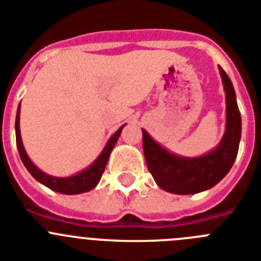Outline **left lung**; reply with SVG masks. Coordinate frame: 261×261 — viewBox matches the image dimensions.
I'll return each instance as SVG.
<instances>
[{"mask_svg": "<svg viewBox=\"0 0 261 261\" xmlns=\"http://www.w3.org/2000/svg\"><path fill=\"white\" fill-rule=\"evenodd\" d=\"M226 95V128L222 140L213 150L201 156H181L170 153L142 129L146 165L154 180L163 191L175 195H193L220 183L238 155L242 119L235 90L229 75L220 66Z\"/></svg>", "mask_w": 261, "mask_h": 261, "instance_id": "left-lung-1", "label": "left lung"}]
</instances>
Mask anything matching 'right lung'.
<instances>
[{"instance_id": "obj_1", "label": "right lung", "mask_w": 261, "mask_h": 261, "mask_svg": "<svg viewBox=\"0 0 261 261\" xmlns=\"http://www.w3.org/2000/svg\"><path fill=\"white\" fill-rule=\"evenodd\" d=\"M19 114H20V105L18 106L17 110V117H15V137H17V147L18 151H19V156L22 159L24 167L29 170L30 174L35 177L39 183L44 184L45 187H48L49 190L56 191V192L64 193V195H78V193L89 192L93 188H95L98 186L100 177H102L103 172H105L106 165L108 162V158H110V154L112 151V149L116 145L117 140H119V136L123 130L124 125L120 126L114 135L111 136L110 140L106 144L105 149L102 150V153L99 154L98 158L94 161L91 165L87 168L82 170L81 172L75 175H71L68 177H57L52 176V175H48L45 172H43L41 170H39L34 163H32L31 159L27 155L26 150H24V146H23L22 137H20V128H19Z\"/></svg>"}]
</instances>
